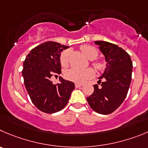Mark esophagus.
I'll return each mask as SVG.
<instances>
[{
    "label": "esophagus",
    "mask_w": 148,
    "mask_h": 148,
    "mask_svg": "<svg viewBox=\"0 0 148 148\" xmlns=\"http://www.w3.org/2000/svg\"><path fill=\"white\" fill-rule=\"evenodd\" d=\"M82 86H83V84H75V88H79V87Z\"/></svg>",
    "instance_id": "1"
}]
</instances>
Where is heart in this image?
Masks as SVG:
<instances>
[{"instance_id":"heart-1","label":"heart","mask_w":148,"mask_h":148,"mask_svg":"<svg viewBox=\"0 0 148 148\" xmlns=\"http://www.w3.org/2000/svg\"><path fill=\"white\" fill-rule=\"evenodd\" d=\"M81 49L86 57L90 60H95L99 54L97 49L90 45H84L81 46ZM70 54V50L67 49V50L63 51L60 54V60L62 67L68 66ZM92 65L98 70H102L105 67V64L101 61H93ZM93 76H94V71L91 68L86 69V70L71 68L65 72L66 78L69 81L77 83V84H83L87 80L92 78Z\"/></svg>"}]
</instances>
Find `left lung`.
Returning <instances> with one entry per match:
<instances>
[{"label": "left lung", "instance_id": "obj_1", "mask_svg": "<svg viewBox=\"0 0 148 148\" xmlns=\"http://www.w3.org/2000/svg\"><path fill=\"white\" fill-rule=\"evenodd\" d=\"M94 43L99 46L104 54L106 67L99 78L94 91L86 98L88 105L98 113H112L122 104L127 95L132 73V62L129 54L117 45L97 40Z\"/></svg>", "mask_w": 148, "mask_h": 148}]
</instances>
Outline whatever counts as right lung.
I'll list each match as a JSON object with an SVG mask.
<instances>
[{
    "instance_id": "obj_1",
    "label": "right lung",
    "mask_w": 148,
    "mask_h": 148,
    "mask_svg": "<svg viewBox=\"0 0 148 148\" xmlns=\"http://www.w3.org/2000/svg\"><path fill=\"white\" fill-rule=\"evenodd\" d=\"M67 48L57 42H45L32 49L23 62L25 88L35 106L46 113L62 110L75 88L74 83L62 78L55 85L50 80L53 73H61L60 54Z\"/></svg>"
}]
</instances>
